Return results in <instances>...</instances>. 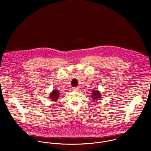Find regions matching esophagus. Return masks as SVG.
<instances>
[{
  "mask_svg": "<svg viewBox=\"0 0 151 151\" xmlns=\"http://www.w3.org/2000/svg\"><path fill=\"white\" fill-rule=\"evenodd\" d=\"M79 89H80V88H79L78 86H77V87H74V88H73V90H74V91H77L79 90Z\"/></svg>",
  "mask_w": 151,
  "mask_h": 151,
  "instance_id": "34e87169",
  "label": "esophagus"
}]
</instances>
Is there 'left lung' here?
I'll return each instance as SVG.
<instances>
[{
	"label": "left lung",
	"mask_w": 151,
	"mask_h": 151,
	"mask_svg": "<svg viewBox=\"0 0 151 151\" xmlns=\"http://www.w3.org/2000/svg\"><path fill=\"white\" fill-rule=\"evenodd\" d=\"M91 98H92V99H93V102H95V101L97 102V100H100L101 98L100 92L97 91V90L93 91L92 95L91 96Z\"/></svg>",
	"instance_id": "obj_1"
}]
</instances>
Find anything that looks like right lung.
I'll return each mask as SVG.
<instances>
[{
  "label": "right lung",
  "mask_w": 151,
  "mask_h": 151,
  "mask_svg": "<svg viewBox=\"0 0 151 151\" xmlns=\"http://www.w3.org/2000/svg\"><path fill=\"white\" fill-rule=\"evenodd\" d=\"M59 95H60V92H59L58 90L54 89L50 94V98L52 99V101L56 102L59 98Z\"/></svg>",
  "instance_id": "obj_1"
}]
</instances>
